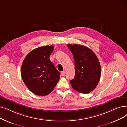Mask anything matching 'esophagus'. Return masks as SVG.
Returning a JSON list of instances; mask_svg holds the SVG:
<instances>
[{
	"instance_id": "obj_1",
	"label": "esophagus",
	"mask_w": 127,
	"mask_h": 127,
	"mask_svg": "<svg viewBox=\"0 0 127 127\" xmlns=\"http://www.w3.org/2000/svg\"><path fill=\"white\" fill-rule=\"evenodd\" d=\"M65 74H66V72H65V71H61V75H62V76H65Z\"/></svg>"
}]
</instances>
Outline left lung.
Instances as JSON below:
<instances>
[{
    "mask_svg": "<svg viewBox=\"0 0 127 127\" xmlns=\"http://www.w3.org/2000/svg\"><path fill=\"white\" fill-rule=\"evenodd\" d=\"M73 54L75 75L70 80L73 88L81 93H89L94 90L101 77V65L95 53L84 46L74 44L67 45Z\"/></svg>",
    "mask_w": 127,
    "mask_h": 127,
    "instance_id": "left-lung-1",
    "label": "left lung"
}]
</instances>
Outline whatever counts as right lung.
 <instances>
[{"label":"right lung","instance_id":"right-lung-1","mask_svg":"<svg viewBox=\"0 0 127 127\" xmlns=\"http://www.w3.org/2000/svg\"><path fill=\"white\" fill-rule=\"evenodd\" d=\"M53 46L40 47L27 55L21 66V76L34 94L45 96L54 89L60 73L49 59Z\"/></svg>","mask_w":127,"mask_h":127}]
</instances>
